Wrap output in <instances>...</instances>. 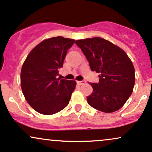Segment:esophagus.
Listing matches in <instances>:
<instances>
[{
    "mask_svg": "<svg viewBox=\"0 0 152 152\" xmlns=\"http://www.w3.org/2000/svg\"><path fill=\"white\" fill-rule=\"evenodd\" d=\"M77 83L78 85H82V84H84L86 83V81L85 80H83V81H78Z\"/></svg>",
    "mask_w": 152,
    "mask_h": 152,
    "instance_id": "34e87169",
    "label": "esophagus"
}]
</instances>
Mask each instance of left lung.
Returning a JSON list of instances; mask_svg holds the SVG:
<instances>
[{"label": "left lung", "instance_id": "1", "mask_svg": "<svg viewBox=\"0 0 152 152\" xmlns=\"http://www.w3.org/2000/svg\"><path fill=\"white\" fill-rule=\"evenodd\" d=\"M91 70L99 73V83H91L93 92L87 102L105 113L117 111L133 91L135 71L132 61L121 48L102 38L78 40Z\"/></svg>", "mask_w": 152, "mask_h": 152}]
</instances>
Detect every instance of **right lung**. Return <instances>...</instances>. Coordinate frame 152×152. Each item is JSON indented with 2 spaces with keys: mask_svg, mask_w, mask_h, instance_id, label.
Returning a JSON list of instances; mask_svg holds the SVG:
<instances>
[{
  "mask_svg": "<svg viewBox=\"0 0 152 152\" xmlns=\"http://www.w3.org/2000/svg\"><path fill=\"white\" fill-rule=\"evenodd\" d=\"M75 40L57 36L44 40L28 55L20 73L23 94L34 110L54 114L69 104L75 81L58 78L67 50Z\"/></svg>",
  "mask_w": 152,
  "mask_h": 152,
  "instance_id": "add662e5",
  "label": "right lung"
}]
</instances>
